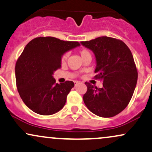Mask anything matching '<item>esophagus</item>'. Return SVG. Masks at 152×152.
Instances as JSON below:
<instances>
[{
	"mask_svg": "<svg viewBox=\"0 0 152 152\" xmlns=\"http://www.w3.org/2000/svg\"><path fill=\"white\" fill-rule=\"evenodd\" d=\"M74 83H75V85H77L78 83H80V82H79V81H77V80H75V81L74 82Z\"/></svg>",
	"mask_w": 152,
	"mask_h": 152,
	"instance_id": "obj_1",
	"label": "esophagus"
}]
</instances>
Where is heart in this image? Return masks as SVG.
I'll use <instances>...</instances> for the list:
<instances>
[{
  "label": "heart",
  "mask_w": 152,
  "mask_h": 152,
  "mask_svg": "<svg viewBox=\"0 0 152 152\" xmlns=\"http://www.w3.org/2000/svg\"><path fill=\"white\" fill-rule=\"evenodd\" d=\"M79 53H80V55H81L82 58H83V60H85V59H86L87 58H91V57H92L90 50L86 49V48H81V49H80L79 50ZM68 56H69V54H68V53H67V52H65V53H64L62 55L61 62H65L67 61V58H68Z\"/></svg>",
  "instance_id": "obj_1"
}]
</instances>
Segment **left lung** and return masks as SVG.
Instances as JSON below:
<instances>
[{
    "label": "left lung",
    "mask_w": 152,
    "mask_h": 152,
    "mask_svg": "<svg viewBox=\"0 0 152 152\" xmlns=\"http://www.w3.org/2000/svg\"><path fill=\"white\" fill-rule=\"evenodd\" d=\"M81 44L93 51L97 62L94 78L103 81L102 88L85 82L87 90L83 95L84 102L99 117L118 115L129 104L138 77L131 50L122 40L107 36Z\"/></svg>",
    "instance_id": "8db88e82"
}]
</instances>
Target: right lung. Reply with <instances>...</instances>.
<instances>
[{"mask_svg":"<svg viewBox=\"0 0 152 152\" xmlns=\"http://www.w3.org/2000/svg\"><path fill=\"white\" fill-rule=\"evenodd\" d=\"M79 45L77 41L50 36L35 37L27 44L16 62L15 81L21 99L32 111L50 115L63 107L74 83H56L53 75L61 67L62 55Z\"/></svg>","mask_w":152,"mask_h":152,"instance_id":"right-lung-1","label":"right lung"}]
</instances>
